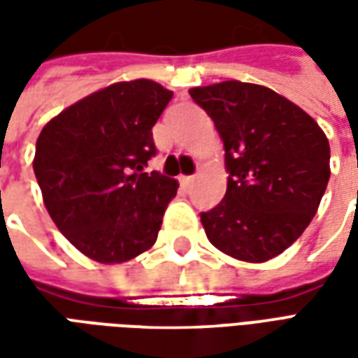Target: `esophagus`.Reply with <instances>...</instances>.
<instances>
[{
    "label": "esophagus",
    "instance_id": "obj_1",
    "mask_svg": "<svg viewBox=\"0 0 358 358\" xmlns=\"http://www.w3.org/2000/svg\"><path fill=\"white\" fill-rule=\"evenodd\" d=\"M180 182H182V184H184L186 187H189L195 182V176H182V178H180Z\"/></svg>",
    "mask_w": 358,
    "mask_h": 358
}]
</instances>
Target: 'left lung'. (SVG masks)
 Here are the masks:
<instances>
[{
    "instance_id": "obj_1",
    "label": "left lung",
    "mask_w": 358,
    "mask_h": 358,
    "mask_svg": "<svg viewBox=\"0 0 358 358\" xmlns=\"http://www.w3.org/2000/svg\"><path fill=\"white\" fill-rule=\"evenodd\" d=\"M224 141L226 195L201 224L243 263H266L305 232L330 180V143L315 118L274 90L224 80L189 90Z\"/></svg>"
}]
</instances>
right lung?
<instances>
[{"mask_svg": "<svg viewBox=\"0 0 358 358\" xmlns=\"http://www.w3.org/2000/svg\"><path fill=\"white\" fill-rule=\"evenodd\" d=\"M171 99L148 78L115 82L61 110L36 140L43 205L95 263L132 261L157 241L178 182L143 171L157 151L151 128Z\"/></svg>", "mask_w": 358, "mask_h": 358, "instance_id": "obj_1", "label": "right lung"}]
</instances>
